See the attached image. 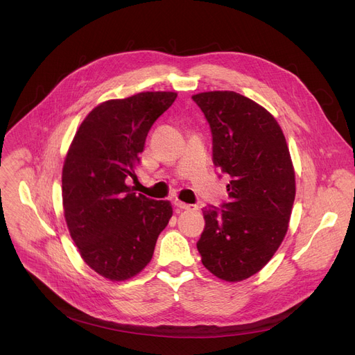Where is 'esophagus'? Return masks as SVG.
I'll list each match as a JSON object with an SVG mask.
<instances>
[{
    "instance_id": "34e87169",
    "label": "esophagus",
    "mask_w": 355,
    "mask_h": 355,
    "mask_svg": "<svg viewBox=\"0 0 355 355\" xmlns=\"http://www.w3.org/2000/svg\"><path fill=\"white\" fill-rule=\"evenodd\" d=\"M174 204L181 210H196L197 209L196 206H191V204H185V202H182L180 200H174Z\"/></svg>"
}]
</instances>
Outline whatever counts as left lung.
Returning <instances> with one entry per match:
<instances>
[{"instance_id": "obj_1", "label": "left lung", "mask_w": 355, "mask_h": 355, "mask_svg": "<svg viewBox=\"0 0 355 355\" xmlns=\"http://www.w3.org/2000/svg\"><path fill=\"white\" fill-rule=\"evenodd\" d=\"M213 135V162L230 177L229 201L202 209L197 249L214 276L239 282L262 269L288 232L295 171L281 126L269 112L232 90L193 96Z\"/></svg>"}]
</instances>
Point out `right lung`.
<instances>
[{
    "mask_svg": "<svg viewBox=\"0 0 355 355\" xmlns=\"http://www.w3.org/2000/svg\"><path fill=\"white\" fill-rule=\"evenodd\" d=\"M177 98L142 92L98 105L67 151L62 196L64 218L82 259L109 281H126L151 262L157 239L173 216L170 201L134 193L135 164L154 122Z\"/></svg>",
    "mask_w": 355,
    "mask_h": 355,
    "instance_id": "1",
    "label": "right lung"
}]
</instances>
